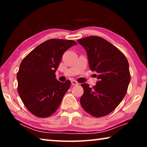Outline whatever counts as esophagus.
<instances>
[{
	"label": "esophagus",
	"instance_id": "esophagus-1",
	"mask_svg": "<svg viewBox=\"0 0 147 147\" xmlns=\"http://www.w3.org/2000/svg\"><path fill=\"white\" fill-rule=\"evenodd\" d=\"M71 84H72V85H73V86H78L79 84L78 82L76 80H71Z\"/></svg>",
	"mask_w": 147,
	"mask_h": 147
}]
</instances>
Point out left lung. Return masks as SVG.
I'll use <instances>...</instances> for the list:
<instances>
[{"mask_svg":"<svg viewBox=\"0 0 147 147\" xmlns=\"http://www.w3.org/2000/svg\"><path fill=\"white\" fill-rule=\"evenodd\" d=\"M87 51L89 67L98 73L96 85L82 84L80 104L92 116L101 117L113 111L126 94L130 81L129 64L121 51L106 39L88 36L78 39Z\"/></svg>","mask_w":147,"mask_h":147,"instance_id":"obj_1","label":"left lung"}]
</instances>
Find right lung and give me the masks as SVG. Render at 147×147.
<instances>
[{"label": "right lung", "instance_id": "obj_1", "mask_svg": "<svg viewBox=\"0 0 147 147\" xmlns=\"http://www.w3.org/2000/svg\"><path fill=\"white\" fill-rule=\"evenodd\" d=\"M76 44L73 40L49 39L21 61L17 74V91L24 105L35 116H51L60 105L71 81L60 82L55 73L63 53Z\"/></svg>", "mask_w": 147, "mask_h": 147}]
</instances>
